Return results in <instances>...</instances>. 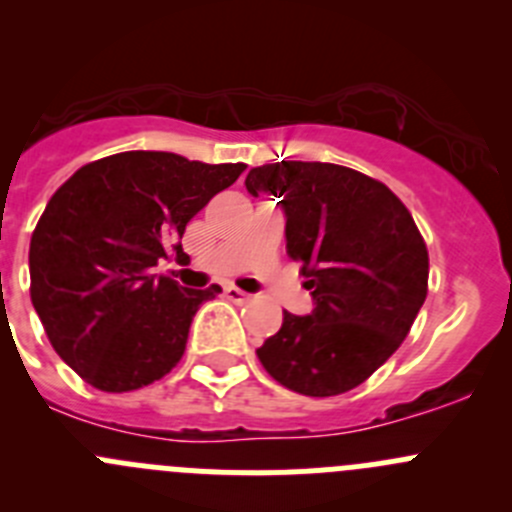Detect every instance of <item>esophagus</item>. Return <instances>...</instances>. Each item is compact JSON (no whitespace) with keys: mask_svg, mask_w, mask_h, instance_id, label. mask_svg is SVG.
I'll return each mask as SVG.
<instances>
[{"mask_svg":"<svg viewBox=\"0 0 512 512\" xmlns=\"http://www.w3.org/2000/svg\"><path fill=\"white\" fill-rule=\"evenodd\" d=\"M224 295H227L229 300H234V303H247V300H250V295H247L245 290L234 288V285H227V288H224Z\"/></svg>","mask_w":512,"mask_h":512,"instance_id":"esophagus-1","label":"esophagus"}]
</instances>
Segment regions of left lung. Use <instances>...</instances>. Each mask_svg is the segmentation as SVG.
Returning <instances> with one entry per match:
<instances>
[{"label":"left lung","instance_id":"obj_1","mask_svg":"<svg viewBox=\"0 0 512 512\" xmlns=\"http://www.w3.org/2000/svg\"><path fill=\"white\" fill-rule=\"evenodd\" d=\"M252 197L272 194L285 212L288 255L303 262L308 315L257 348L267 374L303 396L364 384L401 346L427 298L429 255L394 191L348 166L275 161L250 169Z\"/></svg>","mask_w":512,"mask_h":512}]
</instances>
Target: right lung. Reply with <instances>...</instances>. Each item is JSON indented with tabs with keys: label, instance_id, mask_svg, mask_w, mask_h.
<instances>
[{
	"label": "right lung",
	"instance_id": "obj_1",
	"mask_svg": "<svg viewBox=\"0 0 512 512\" xmlns=\"http://www.w3.org/2000/svg\"><path fill=\"white\" fill-rule=\"evenodd\" d=\"M245 164L123 151L85 164L52 194L32 232L30 295L57 356L100 391H133L184 356L194 313L219 293L156 275L184 255L189 219Z\"/></svg>",
	"mask_w": 512,
	"mask_h": 512
}]
</instances>
